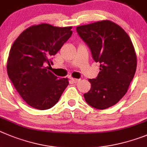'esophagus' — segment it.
<instances>
[{
  "mask_svg": "<svg viewBox=\"0 0 147 147\" xmlns=\"http://www.w3.org/2000/svg\"><path fill=\"white\" fill-rule=\"evenodd\" d=\"M71 80H72V83H78L79 81H80V79H77V78H71Z\"/></svg>",
  "mask_w": 147,
  "mask_h": 147,
  "instance_id": "34e87169",
  "label": "esophagus"
}]
</instances>
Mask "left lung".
<instances>
[{
  "instance_id": "8db88e82",
  "label": "left lung",
  "mask_w": 147,
  "mask_h": 147,
  "mask_svg": "<svg viewBox=\"0 0 147 147\" xmlns=\"http://www.w3.org/2000/svg\"><path fill=\"white\" fill-rule=\"evenodd\" d=\"M77 32L100 62L96 78L89 79L91 89L84 94L88 105L106 109L118 102L127 92L137 67L131 39L122 28L105 20L77 27Z\"/></svg>"
}]
</instances>
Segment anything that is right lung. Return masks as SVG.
I'll return each instance as SVG.
<instances>
[{
	"label": "right lung",
	"instance_id": "right-lung-1",
	"mask_svg": "<svg viewBox=\"0 0 147 147\" xmlns=\"http://www.w3.org/2000/svg\"><path fill=\"white\" fill-rule=\"evenodd\" d=\"M72 28L34 25L22 31L10 49L6 65L9 78L32 108H52L68 86V78L58 79L46 66L51 67V58L72 36Z\"/></svg>",
	"mask_w": 147,
	"mask_h": 147
}]
</instances>
